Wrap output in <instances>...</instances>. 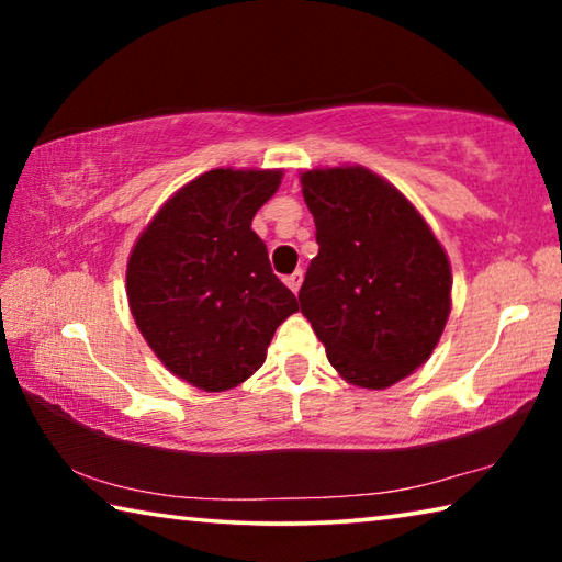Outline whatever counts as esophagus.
Segmentation results:
<instances>
[{"mask_svg":"<svg viewBox=\"0 0 562 562\" xmlns=\"http://www.w3.org/2000/svg\"><path fill=\"white\" fill-rule=\"evenodd\" d=\"M284 284H288V288L297 294L300 284H302V270H294L292 274H288V278H284Z\"/></svg>","mask_w":562,"mask_h":562,"instance_id":"esophagus-1","label":"esophagus"}]
</instances>
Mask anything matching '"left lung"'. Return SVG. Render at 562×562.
I'll return each instance as SVG.
<instances>
[{
  "instance_id": "1",
  "label": "left lung",
  "mask_w": 562,
  "mask_h": 562,
  "mask_svg": "<svg viewBox=\"0 0 562 562\" xmlns=\"http://www.w3.org/2000/svg\"><path fill=\"white\" fill-rule=\"evenodd\" d=\"M317 258L300 310L347 382L384 389L422 367L451 310V268L424 217L372 170H307Z\"/></svg>"
}]
</instances>
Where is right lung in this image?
<instances>
[{"label":"right lung","mask_w":562,"mask_h":562,"mask_svg":"<svg viewBox=\"0 0 562 562\" xmlns=\"http://www.w3.org/2000/svg\"><path fill=\"white\" fill-rule=\"evenodd\" d=\"M278 186L280 170H207L160 207L131 252L126 288L140 335L205 392L258 372L274 329L300 310L250 227Z\"/></svg>","instance_id":"1"}]
</instances>
